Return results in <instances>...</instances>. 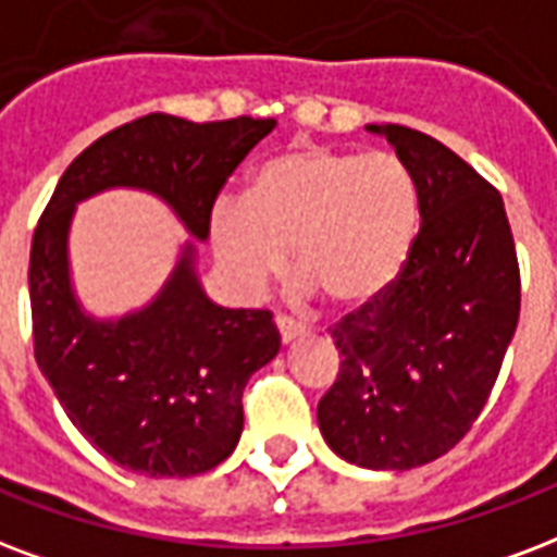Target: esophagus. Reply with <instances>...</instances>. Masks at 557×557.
<instances>
[{
    "mask_svg": "<svg viewBox=\"0 0 557 557\" xmlns=\"http://www.w3.org/2000/svg\"><path fill=\"white\" fill-rule=\"evenodd\" d=\"M274 324H277L280 342H283V345H288V342H295L297 335L304 333V326H297L295 321H288V318H283V315H280L277 321H274Z\"/></svg>",
    "mask_w": 557,
    "mask_h": 557,
    "instance_id": "34e87169",
    "label": "esophagus"
}]
</instances>
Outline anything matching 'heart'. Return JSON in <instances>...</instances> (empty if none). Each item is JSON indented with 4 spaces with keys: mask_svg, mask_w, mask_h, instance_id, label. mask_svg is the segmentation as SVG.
Masks as SVG:
<instances>
[{
    "mask_svg": "<svg viewBox=\"0 0 557 557\" xmlns=\"http://www.w3.org/2000/svg\"><path fill=\"white\" fill-rule=\"evenodd\" d=\"M420 231V193L394 154L295 146L262 160L245 201H219L210 245L227 277L257 292L286 265L333 307L373 304L406 269Z\"/></svg>",
    "mask_w": 557,
    "mask_h": 557,
    "instance_id": "obj_1",
    "label": "heart"
}]
</instances>
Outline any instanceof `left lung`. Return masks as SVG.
<instances>
[{
  "label": "left lung",
  "instance_id": "8db88e82",
  "mask_svg": "<svg viewBox=\"0 0 557 557\" xmlns=\"http://www.w3.org/2000/svg\"><path fill=\"white\" fill-rule=\"evenodd\" d=\"M409 165L420 231L388 292L333 326L338 376L318 403L333 453L368 470L430 465L485 409L520 318L503 195L444 143L368 125Z\"/></svg>",
  "mask_w": 557,
  "mask_h": 557
}]
</instances>
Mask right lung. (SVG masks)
<instances>
[{
  "label": "right lung",
  "mask_w": 557,
  "mask_h": 557,
  "mask_svg": "<svg viewBox=\"0 0 557 557\" xmlns=\"http://www.w3.org/2000/svg\"><path fill=\"white\" fill-rule=\"evenodd\" d=\"M274 125L169 113L125 122L72 160L34 227V359L81 435L119 467L184 479L222 465L239 444L242 392L277 356L280 333L269 309H224L203 295L193 242L146 309L90 318L72 295L66 260L75 203L113 186L146 189L203 242L222 186Z\"/></svg>",
  "instance_id": "add662e5"
}]
</instances>
